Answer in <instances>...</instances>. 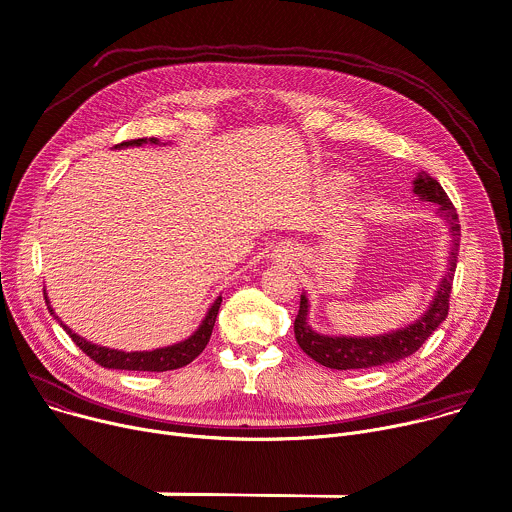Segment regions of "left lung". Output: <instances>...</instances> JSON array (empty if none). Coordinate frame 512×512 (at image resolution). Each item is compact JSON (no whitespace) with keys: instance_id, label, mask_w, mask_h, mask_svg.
<instances>
[{"instance_id":"obj_1","label":"left lung","mask_w":512,"mask_h":512,"mask_svg":"<svg viewBox=\"0 0 512 512\" xmlns=\"http://www.w3.org/2000/svg\"><path fill=\"white\" fill-rule=\"evenodd\" d=\"M412 194L418 196L423 202H433L439 206V216L447 222L451 232V245L447 255L445 273L441 275V282L435 290L429 308L412 320L406 327H400L390 333L382 335H369V337H351V335H324L310 327L308 312L310 300L306 292L300 296V310L294 320V335L300 349L312 357L316 363L331 367V369H367L396 363L414 351H418L447 318L449 312V294L453 284V273L457 265V251H459V220L453 204L449 202L447 194L443 192L441 183L433 179L429 173L421 171L412 181Z\"/></svg>"}]
</instances>
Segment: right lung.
<instances>
[{
    "label": "right lung",
    "mask_w": 512,
    "mask_h": 512,
    "mask_svg": "<svg viewBox=\"0 0 512 512\" xmlns=\"http://www.w3.org/2000/svg\"><path fill=\"white\" fill-rule=\"evenodd\" d=\"M159 145L157 138H136V141H128V143H120L116 145V149H128V147H143V145ZM46 306H49L51 314L59 320L61 327L67 331V335L73 339V343L89 357L94 359L96 363H100L102 367L108 369H128V371H169V369H177L188 365L190 361H194L208 345L214 322H216V314L222 302V296H218L212 306L208 308L204 320L200 322V327L188 337L179 343L167 345V347H159L153 351H120V349H110V347H102L91 343L83 337H79L77 333H73L67 324L55 314L49 296H44Z\"/></svg>",
    "instance_id": "right-lung-1"
}]
</instances>
